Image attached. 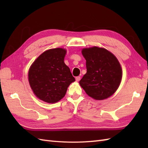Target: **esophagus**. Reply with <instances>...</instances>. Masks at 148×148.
<instances>
[{"mask_svg":"<svg viewBox=\"0 0 148 148\" xmlns=\"http://www.w3.org/2000/svg\"><path fill=\"white\" fill-rule=\"evenodd\" d=\"M80 79H81V77H80V76H77V77H76V81H80Z\"/></svg>","mask_w":148,"mask_h":148,"instance_id":"esophagus-1","label":"esophagus"}]
</instances>
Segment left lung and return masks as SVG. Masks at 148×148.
Segmentation results:
<instances>
[{
    "instance_id": "obj_1",
    "label": "left lung",
    "mask_w": 148,
    "mask_h": 148,
    "mask_svg": "<svg viewBox=\"0 0 148 148\" xmlns=\"http://www.w3.org/2000/svg\"><path fill=\"white\" fill-rule=\"evenodd\" d=\"M86 73L79 81L86 94L95 100L111 96L120 84L121 65L116 56L104 48L94 46L82 50Z\"/></svg>"
}]
</instances>
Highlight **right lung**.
<instances>
[{
	"label": "right lung",
	"instance_id": "right-lung-1",
	"mask_svg": "<svg viewBox=\"0 0 148 148\" xmlns=\"http://www.w3.org/2000/svg\"><path fill=\"white\" fill-rule=\"evenodd\" d=\"M66 50L48 49L42 53L31 65L29 81L34 94L48 103L61 100L70 84L75 81L70 69L64 63Z\"/></svg>",
	"mask_w": 148,
	"mask_h": 148
}]
</instances>
